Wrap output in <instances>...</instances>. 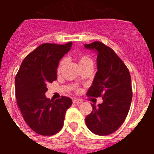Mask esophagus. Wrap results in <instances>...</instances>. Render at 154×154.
Wrapping results in <instances>:
<instances>
[{"mask_svg":"<svg viewBox=\"0 0 154 154\" xmlns=\"http://www.w3.org/2000/svg\"><path fill=\"white\" fill-rule=\"evenodd\" d=\"M73 103H76V104H80V103H82V100H81L79 99H73Z\"/></svg>","mask_w":154,"mask_h":154,"instance_id":"esophagus-1","label":"esophagus"}]
</instances>
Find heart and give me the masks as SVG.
Returning a JSON list of instances; mask_svg holds the SVG:
<instances>
[{"label": "heart", "mask_w": 154, "mask_h": 154, "mask_svg": "<svg viewBox=\"0 0 154 154\" xmlns=\"http://www.w3.org/2000/svg\"><path fill=\"white\" fill-rule=\"evenodd\" d=\"M78 60H79V64L80 66L82 65H85V64H88V63H92V59L90 58H89L88 56H85V55H79L78 57ZM65 64V59H62V60L60 61L59 64H58V72H61V71L63 69L64 65Z\"/></svg>", "instance_id": "obj_1"}]
</instances>
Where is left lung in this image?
<instances>
[{"mask_svg": "<svg viewBox=\"0 0 154 154\" xmlns=\"http://www.w3.org/2000/svg\"><path fill=\"white\" fill-rule=\"evenodd\" d=\"M97 52L98 71L87 96L103 97V102L85 117L89 130L99 136L109 135L119 129L130 108L133 89L130 71L115 51L100 42L85 45Z\"/></svg>", "mask_w": 154, "mask_h": 154, "instance_id": "left-lung-1", "label": "left lung"}]
</instances>
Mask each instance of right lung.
<instances>
[{
    "label": "right lung",
    "instance_id": "add662e5",
    "mask_svg": "<svg viewBox=\"0 0 154 154\" xmlns=\"http://www.w3.org/2000/svg\"><path fill=\"white\" fill-rule=\"evenodd\" d=\"M65 45L44 43L27 55L15 77V96L25 123L42 136H52L62 130L72 99L62 96L55 101L45 96L47 85L57 79L58 62L70 50Z\"/></svg>",
    "mask_w": 154,
    "mask_h": 154
}]
</instances>
